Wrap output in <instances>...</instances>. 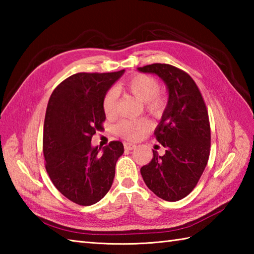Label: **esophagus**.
I'll use <instances>...</instances> for the list:
<instances>
[{"label": "esophagus", "instance_id": "34e87169", "mask_svg": "<svg viewBox=\"0 0 254 254\" xmlns=\"http://www.w3.org/2000/svg\"><path fill=\"white\" fill-rule=\"evenodd\" d=\"M136 147L135 144H132V143H128V142H126L124 143V148H126L127 150H132Z\"/></svg>", "mask_w": 254, "mask_h": 254}]
</instances>
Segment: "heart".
Returning a JSON list of instances; mask_svg holds the SVG:
<instances>
[{
    "mask_svg": "<svg viewBox=\"0 0 254 254\" xmlns=\"http://www.w3.org/2000/svg\"><path fill=\"white\" fill-rule=\"evenodd\" d=\"M127 88L136 99L145 104L147 111L153 115H159L164 110L166 99L160 94L159 83L148 75H137L127 84ZM118 90L111 88L102 99V109L107 117H113L117 109ZM149 123L145 119H124L117 124V131L124 137L136 139L144 135L149 128Z\"/></svg>",
    "mask_w": 254,
    "mask_h": 254,
    "instance_id": "b5f03b06",
    "label": "heart"
}]
</instances>
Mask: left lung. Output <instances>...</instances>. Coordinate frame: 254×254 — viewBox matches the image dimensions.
<instances>
[{"mask_svg":"<svg viewBox=\"0 0 254 254\" xmlns=\"http://www.w3.org/2000/svg\"><path fill=\"white\" fill-rule=\"evenodd\" d=\"M137 71L156 74L168 90V102L155 128L166 152L159 156L153 150V159L142 167L141 175L158 197L179 201L195 188L207 165L210 127L206 106L195 82L182 69L155 63Z\"/></svg>","mask_w":254,"mask_h":254,"instance_id":"obj_1","label":"left lung"}]
</instances>
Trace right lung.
<instances>
[{"label": "right lung", "mask_w": 254, "mask_h": 254, "mask_svg": "<svg viewBox=\"0 0 254 254\" xmlns=\"http://www.w3.org/2000/svg\"><path fill=\"white\" fill-rule=\"evenodd\" d=\"M124 69L113 73H77L53 90L44 126L46 169L53 185L69 201L83 206L104 197L112 186L123 144L91 145L102 128V99Z\"/></svg>", "instance_id": "obj_1"}]
</instances>
